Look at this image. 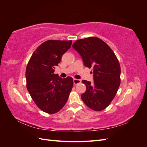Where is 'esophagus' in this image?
<instances>
[{
	"label": "esophagus",
	"mask_w": 147,
	"mask_h": 147,
	"mask_svg": "<svg viewBox=\"0 0 147 147\" xmlns=\"http://www.w3.org/2000/svg\"><path fill=\"white\" fill-rule=\"evenodd\" d=\"M81 80L79 79H74V84H77L81 83Z\"/></svg>",
	"instance_id": "1"
}]
</instances>
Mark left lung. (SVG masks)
Wrapping results in <instances>:
<instances>
[{
    "label": "left lung",
    "mask_w": 147,
    "mask_h": 147,
    "mask_svg": "<svg viewBox=\"0 0 147 147\" xmlns=\"http://www.w3.org/2000/svg\"><path fill=\"white\" fill-rule=\"evenodd\" d=\"M72 47L81 55L84 65L93 70L94 82L82 81L86 90L82 99L91 109L103 110L114 99L121 83L118 59L107 44L96 37L78 40Z\"/></svg>",
    "instance_id": "obj_1"
}]
</instances>
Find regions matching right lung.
<instances>
[{"instance_id": "right-lung-1", "label": "right lung", "mask_w": 147, "mask_h": 147, "mask_svg": "<svg viewBox=\"0 0 147 147\" xmlns=\"http://www.w3.org/2000/svg\"><path fill=\"white\" fill-rule=\"evenodd\" d=\"M72 42L56 40L43 42L33 53L26 67L28 90L35 104L45 113L54 114L63 109L72 89V77L62 78L54 74Z\"/></svg>"}]
</instances>
